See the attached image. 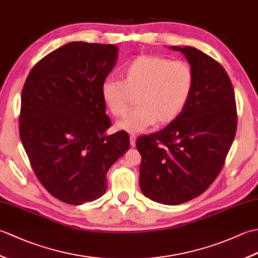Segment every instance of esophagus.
<instances>
[{
    "instance_id": "1",
    "label": "esophagus",
    "mask_w": 258,
    "mask_h": 258,
    "mask_svg": "<svg viewBox=\"0 0 258 258\" xmlns=\"http://www.w3.org/2000/svg\"><path fill=\"white\" fill-rule=\"evenodd\" d=\"M135 142H136V135L135 134H131L130 135V143L132 146H135Z\"/></svg>"
}]
</instances>
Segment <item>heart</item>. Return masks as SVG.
I'll return each instance as SVG.
<instances>
[{
    "mask_svg": "<svg viewBox=\"0 0 258 258\" xmlns=\"http://www.w3.org/2000/svg\"><path fill=\"white\" fill-rule=\"evenodd\" d=\"M122 80L103 81L101 95L115 117H124L138 96L140 105L117 127L141 132L155 122L171 123L184 111L194 89V71L185 61L141 55L120 69Z\"/></svg>",
    "mask_w": 258,
    "mask_h": 258,
    "instance_id": "b5f03b06",
    "label": "heart"
}]
</instances>
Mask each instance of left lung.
<instances>
[{
	"label": "left lung",
	"mask_w": 258,
	"mask_h": 258,
	"mask_svg": "<svg viewBox=\"0 0 258 258\" xmlns=\"http://www.w3.org/2000/svg\"><path fill=\"white\" fill-rule=\"evenodd\" d=\"M171 48L193 68V92L177 118L140 136L136 146L142 193L178 205L204 193L222 171L236 134L237 111L231 79L220 63L195 47Z\"/></svg>",
	"instance_id": "8db88e82"
}]
</instances>
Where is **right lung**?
<instances>
[{
    "mask_svg": "<svg viewBox=\"0 0 258 258\" xmlns=\"http://www.w3.org/2000/svg\"><path fill=\"white\" fill-rule=\"evenodd\" d=\"M113 44L71 42L38 61L21 95L20 138L37 179L71 205L105 193L106 173L130 149L125 131L112 125L101 95L113 70Z\"/></svg>",
    "mask_w": 258,
    "mask_h": 258,
    "instance_id": "right-lung-1",
    "label": "right lung"
}]
</instances>
